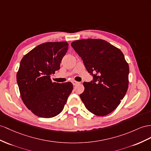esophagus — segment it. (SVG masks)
Instances as JSON below:
<instances>
[{"label": "esophagus", "instance_id": "obj_1", "mask_svg": "<svg viewBox=\"0 0 151 151\" xmlns=\"http://www.w3.org/2000/svg\"><path fill=\"white\" fill-rule=\"evenodd\" d=\"M71 82H72V83H73V86H76V84H78V82H76V81H75V80H73Z\"/></svg>", "mask_w": 151, "mask_h": 151}]
</instances>
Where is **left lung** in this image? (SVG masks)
Returning <instances> with one entry per match:
<instances>
[{"mask_svg":"<svg viewBox=\"0 0 151 151\" xmlns=\"http://www.w3.org/2000/svg\"><path fill=\"white\" fill-rule=\"evenodd\" d=\"M71 45L93 76L91 82H83L85 90L80 95L85 106L96 115L109 114L119 106L128 88L129 69L124 55L99 39L77 40Z\"/></svg>","mask_w":151,"mask_h":151,"instance_id":"left-lung-1","label":"left lung"}]
</instances>
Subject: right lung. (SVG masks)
Listing matches in <instances>:
<instances>
[{"label": "right lung", "instance_id": "obj_1", "mask_svg": "<svg viewBox=\"0 0 151 151\" xmlns=\"http://www.w3.org/2000/svg\"><path fill=\"white\" fill-rule=\"evenodd\" d=\"M68 49L65 41L42 43L21 60L17 74L23 102L40 117L51 118L63 111L73 86L70 82H52L50 76L60 69Z\"/></svg>", "mask_w": 151, "mask_h": 151}]
</instances>
